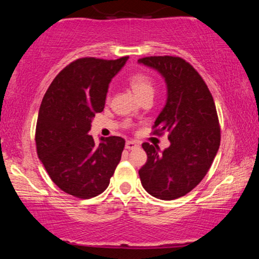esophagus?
<instances>
[{
  "label": "esophagus",
  "mask_w": 259,
  "mask_h": 259,
  "mask_svg": "<svg viewBox=\"0 0 259 259\" xmlns=\"http://www.w3.org/2000/svg\"><path fill=\"white\" fill-rule=\"evenodd\" d=\"M139 145H138L137 141H133V140H128L126 141V145L125 147L127 148V150H134V148H137Z\"/></svg>",
  "instance_id": "1"
}]
</instances>
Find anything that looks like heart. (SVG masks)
<instances>
[{
  "label": "heart",
  "mask_w": 259,
  "mask_h": 259,
  "mask_svg": "<svg viewBox=\"0 0 259 259\" xmlns=\"http://www.w3.org/2000/svg\"><path fill=\"white\" fill-rule=\"evenodd\" d=\"M128 84L132 88L134 94L137 95L140 100L145 98H152L154 93V81L146 73L139 72L134 73L128 77Z\"/></svg>",
  "instance_id": "obj_1"
}]
</instances>
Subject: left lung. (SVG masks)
Returning a JSON list of instances; mask_svg holds the SVG:
<instances>
[{"mask_svg": "<svg viewBox=\"0 0 259 259\" xmlns=\"http://www.w3.org/2000/svg\"><path fill=\"white\" fill-rule=\"evenodd\" d=\"M138 62L158 70L167 86V100L153 134L168 133L171 145L159 151L143 144L147 161L139 169L141 185L151 196L173 200L199 184L217 154L221 127L212 94L199 73L178 56H147Z\"/></svg>", "mask_w": 259, "mask_h": 259, "instance_id": "1", "label": "left lung"}]
</instances>
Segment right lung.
Listing matches in <instances>:
<instances>
[{
    "label": "right lung",
    "mask_w": 259,
    "mask_h": 259,
    "mask_svg": "<svg viewBox=\"0 0 259 259\" xmlns=\"http://www.w3.org/2000/svg\"><path fill=\"white\" fill-rule=\"evenodd\" d=\"M128 56L77 59L48 87L38 111L36 151L53 183L63 192L90 199L104 192L121 159L125 139L88 134L95 113L104 111L113 76Z\"/></svg>",
    "instance_id": "obj_1"
}]
</instances>
